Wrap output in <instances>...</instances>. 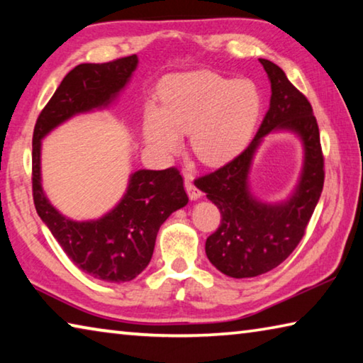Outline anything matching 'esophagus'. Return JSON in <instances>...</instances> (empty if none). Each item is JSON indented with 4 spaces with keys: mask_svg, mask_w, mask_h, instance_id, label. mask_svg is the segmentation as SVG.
<instances>
[{
    "mask_svg": "<svg viewBox=\"0 0 363 363\" xmlns=\"http://www.w3.org/2000/svg\"><path fill=\"white\" fill-rule=\"evenodd\" d=\"M184 186H186V190H187V194H189V199L190 200H199L200 196H201V192L199 189L195 187V184H194V179L190 176H186L184 177Z\"/></svg>",
    "mask_w": 363,
    "mask_h": 363,
    "instance_id": "esophagus-1",
    "label": "esophagus"
}]
</instances>
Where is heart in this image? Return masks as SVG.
Here are the masks:
<instances>
[{"label": "heart", "instance_id": "obj_1", "mask_svg": "<svg viewBox=\"0 0 363 363\" xmlns=\"http://www.w3.org/2000/svg\"><path fill=\"white\" fill-rule=\"evenodd\" d=\"M261 96L250 79H230L214 72L177 73L160 86V107L147 106L144 138L157 155L181 149L189 134L194 155L206 164L237 155L253 134Z\"/></svg>", "mask_w": 363, "mask_h": 363}]
</instances>
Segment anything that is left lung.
Wrapping results in <instances>:
<instances>
[{
    "label": "left lung",
    "instance_id": "left-lung-1",
    "mask_svg": "<svg viewBox=\"0 0 363 363\" xmlns=\"http://www.w3.org/2000/svg\"><path fill=\"white\" fill-rule=\"evenodd\" d=\"M259 62L272 94L255 139L232 162L195 181L223 216L218 230L206 238V256L233 279L266 274L293 253L320 199L325 177L320 134L309 101L279 65L267 59ZM279 130L291 132L301 140L303 168L294 192L285 201L267 204L250 192L249 171L263 138Z\"/></svg>",
    "mask_w": 363,
    "mask_h": 363
}]
</instances>
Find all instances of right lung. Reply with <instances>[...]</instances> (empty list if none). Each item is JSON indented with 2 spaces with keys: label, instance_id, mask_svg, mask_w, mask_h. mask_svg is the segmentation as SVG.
Instances as JSON below:
<instances>
[{
  "label": "right lung",
  "instance_id": "add662e5",
  "mask_svg": "<svg viewBox=\"0 0 363 363\" xmlns=\"http://www.w3.org/2000/svg\"><path fill=\"white\" fill-rule=\"evenodd\" d=\"M136 54L106 64H79L67 73L43 108L33 131V201L38 216L73 264L91 277L112 284L136 279L149 266L160 225L187 205L176 168L138 169L112 210L89 220L67 218L41 184V140L73 116L108 108L138 69Z\"/></svg>",
  "mask_w": 363,
  "mask_h": 363
}]
</instances>
